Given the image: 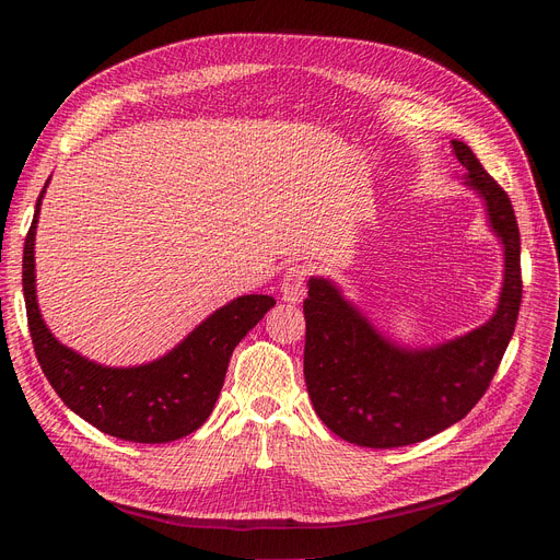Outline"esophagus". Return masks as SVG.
<instances>
[{
	"instance_id": "esophagus-1",
	"label": "esophagus",
	"mask_w": 560,
	"mask_h": 560,
	"mask_svg": "<svg viewBox=\"0 0 560 560\" xmlns=\"http://www.w3.org/2000/svg\"><path fill=\"white\" fill-rule=\"evenodd\" d=\"M306 276H308V268L303 264H294L284 270V276L280 280L282 301L301 303L306 299Z\"/></svg>"
}]
</instances>
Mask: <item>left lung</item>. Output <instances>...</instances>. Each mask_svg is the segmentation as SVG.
I'll return each mask as SVG.
<instances>
[{
	"label": "left lung",
	"instance_id": "8db88e82",
	"mask_svg": "<svg viewBox=\"0 0 560 560\" xmlns=\"http://www.w3.org/2000/svg\"><path fill=\"white\" fill-rule=\"evenodd\" d=\"M463 184L483 200L502 245L498 306L483 325L444 343L401 346L378 331L334 280L313 276L303 376L319 420L350 444L397 448L425 442L463 420L488 389L510 346L521 306V235L512 200L474 151L451 140Z\"/></svg>",
	"mask_w": 560,
	"mask_h": 560
}]
</instances>
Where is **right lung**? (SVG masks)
I'll list each match as a JSON object with an SVG mask.
<instances>
[{
  "label": "right lung",
  "mask_w": 560,
  "mask_h": 560,
  "mask_svg": "<svg viewBox=\"0 0 560 560\" xmlns=\"http://www.w3.org/2000/svg\"><path fill=\"white\" fill-rule=\"evenodd\" d=\"M46 186L48 182L25 238L23 294L32 343L50 387L67 409L124 442L165 444L196 432L222 393L235 346L276 306V299L268 294L233 299L163 358L138 366H107L83 358L50 334L37 303L35 238Z\"/></svg>",
  "instance_id": "right-lung-1"
}]
</instances>
